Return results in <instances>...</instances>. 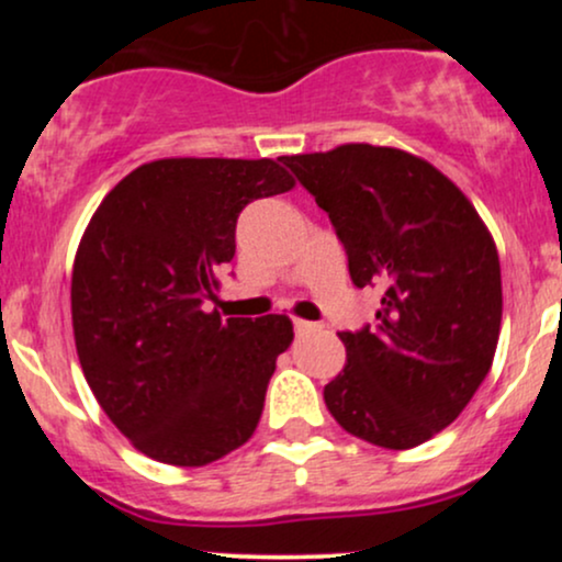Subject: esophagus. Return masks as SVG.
<instances>
[{"label":"esophagus","instance_id":"1","mask_svg":"<svg viewBox=\"0 0 562 562\" xmlns=\"http://www.w3.org/2000/svg\"><path fill=\"white\" fill-rule=\"evenodd\" d=\"M293 327H295V333L317 330V325H314V322H306V319H293Z\"/></svg>","mask_w":562,"mask_h":562}]
</instances>
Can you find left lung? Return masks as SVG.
Segmentation results:
<instances>
[{"instance_id": "obj_1", "label": "left lung", "mask_w": 562, "mask_h": 562, "mask_svg": "<svg viewBox=\"0 0 562 562\" xmlns=\"http://www.w3.org/2000/svg\"><path fill=\"white\" fill-rule=\"evenodd\" d=\"M330 216L353 285L383 288L375 325L340 333L346 367L325 385L351 436L412 449L465 409L494 362L502 274L492 232L428 160L375 145L285 156Z\"/></svg>"}]
</instances>
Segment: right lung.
<instances>
[{"mask_svg":"<svg viewBox=\"0 0 562 562\" xmlns=\"http://www.w3.org/2000/svg\"><path fill=\"white\" fill-rule=\"evenodd\" d=\"M293 184L269 158H160L94 211L70 280L76 351L102 412L142 454L200 468L254 436L293 322L222 319L203 303L235 256L240 211Z\"/></svg>","mask_w":562,"mask_h":562,"instance_id":"add662e5","label":"right lung"}]
</instances>
